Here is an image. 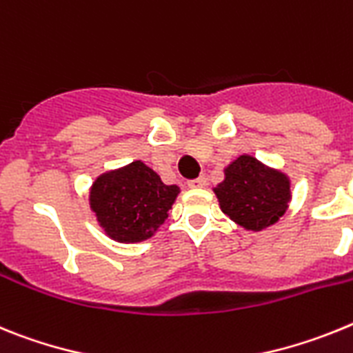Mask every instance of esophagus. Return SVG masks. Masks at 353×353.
Masks as SVG:
<instances>
[{
    "label": "esophagus",
    "instance_id": "esophagus-1",
    "mask_svg": "<svg viewBox=\"0 0 353 353\" xmlns=\"http://www.w3.org/2000/svg\"><path fill=\"white\" fill-rule=\"evenodd\" d=\"M190 188H204L206 186V177H197L194 181H188Z\"/></svg>",
    "mask_w": 353,
    "mask_h": 353
}]
</instances>
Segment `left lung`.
Instances as JSON below:
<instances>
[{
	"label": "left lung",
	"mask_w": 353,
	"mask_h": 353,
	"mask_svg": "<svg viewBox=\"0 0 353 353\" xmlns=\"http://www.w3.org/2000/svg\"><path fill=\"white\" fill-rule=\"evenodd\" d=\"M219 206L245 231L259 232L283 219L291 201V181L250 154L223 168V181L213 188Z\"/></svg>",
	"instance_id": "8db88e82"
}]
</instances>
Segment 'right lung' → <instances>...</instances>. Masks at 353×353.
I'll list each match as a JSON object with an SVG mask.
<instances>
[{
    "label": "right lung",
    "instance_id": "add662e5",
    "mask_svg": "<svg viewBox=\"0 0 353 353\" xmlns=\"http://www.w3.org/2000/svg\"><path fill=\"white\" fill-rule=\"evenodd\" d=\"M179 192V186L165 185L151 167L137 159L97 176L88 192V204L108 238L139 243L163 225Z\"/></svg>",
    "mask_w": 353,
    "mask_h": 353
}]
</instances>
